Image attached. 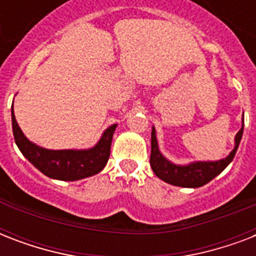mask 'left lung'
<instances>
[{
    "label": "left lung",
    "instance_id": "1",
    "mask_svg": "<svg viewBox=\"0 0 256 256\" xmlns=\"http://www.w3.org/2000/svg\"><path fill=\"white\" fill-rule=\"evenodd\" d=\"M242 128L239 130L235 136V148L230 152V156L224 160H216V162H194L187 166H176V164L168 162L158 150V142H156V130L152 128V156H150V164L154 171V174L164 182L180 187H200L206 184L219 175L224 168L228 166L231 160H234L235 152L238 150L239 142L242 140Z\"/></svg>",
    "mask_w": 256,
    "mask_h": 256
}]
</instances>
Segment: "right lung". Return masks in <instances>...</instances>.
Masks as SVG:
<instances>
[{"instance_id": "add662e5", "label": "right lung", "mask_w": 256, "mask_h": 256, "mask_svg": "<svg viewBox=\"0 0 256 256\" xmlns=\"http://www.w3.org/2000/svg\"><path fill=\"white\" fill-rule=\"evenodd\" d=\"M12 126L14 140L26 160L49 178L77 180L98 174L110 156L112 134L116 124L104 132L100 142L88 150H48L32 144L18 126L12 108Z\"/></svg>"}]
</instances>
